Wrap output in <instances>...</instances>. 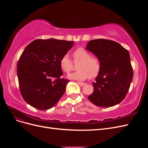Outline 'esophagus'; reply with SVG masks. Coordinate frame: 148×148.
<instances>
[{
  "label": "esophagus",
  "mask_w": 148,
  "mask_h": 148,
  "mask_svg": "<svg viewBox=\"0 0 148 148\" xmlns=\"http://www.w3.org/2000/svg\"><path fill=\"white\" fill-rule=\"evenodd\" d=\"M77 83L79 85V86H84L85 84H86V83H83V82H77Z\"/></svg>",
  "instance_id": "esophagus-1"
}]
</instances>
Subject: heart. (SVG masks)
I'll list each match as a JSON object with an SVG mask.
<instances>
[{"label": "heart", "instance_id": "obj_1", "mask_svg": "<svg viewBox=\"0 0 148 148\" xmlns=\"http://www.w3.org/2000/svg\"><path fill=\"white\" fill-rule=\"evenodd\" d=\"M73 56L75 60L79 62L77 66L78 70L68 75L69 79L83 80L88 77L92 78L99 72L101 64L99 59L95 56H90V53L86 49L83 47L76 49L73 52ZM60 64L65 73H69L72 70V62L67 53L62 57Z\"/></svg>", "mask_w": 148, "mask_h": 148}]
</instances>
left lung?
Listing matches in <instances>:
<instances>
[{
    "instance_id": "obj_1",
    "label": "left lung",
    "mask_w": 148,
    "mask_h": 148,
    "mask_svg": "<svg viewBox=\"0 0 148 148\" xmlns=\"http://www.w3.org/2000/svg\"><path fill=\"white\" fill-rule=\"evenodd\" d=\"M86 49L101 64L96 82H92L94 91L88 99L102 107L119 104L126 96L133 76L129 52L118 42L104 39L91 40Z\"/></svg>"
}]
</instances>
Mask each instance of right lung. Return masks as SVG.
<instances>
[{"instance_id":"1","label":"right lung","mask_w":148,"mask_h":148,"mask_svg":"<svg viewBox=\"0 0 148 148\" xmlns=\"http://www.w3.org/2000/svg\"><path fill=\"white\" fill-rule=\"evenodd\" d=\"M74 41L56 39H36L25 49L17 65L21 95L38 110L52 108L65 91L69 80L61 78L62 57Z\"/></svg>"}]
</instances>
